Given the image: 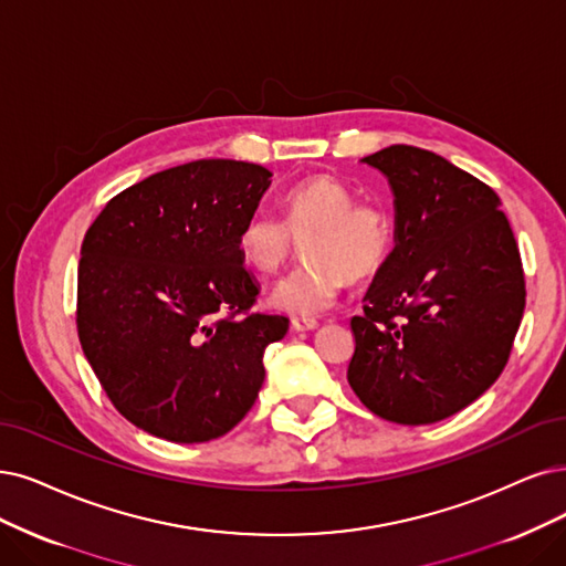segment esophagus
I'll return each instance as SVG.
<instances>
[{"mask_svg":"<svg viewBox=\"0 0 566 566\" xmlns=\"http://www.w3.org/2000/svg\"><path fill=\"white\" fill-rule=\"evenodd\" d=\"M317 326H319L317 319H305V317H294V319H291V328H294V331H312V328H317Z\"/></svg>","mask_w":566,"mask_h":566,"instance_id":"34e87169","label":"esophagus"}]
</instances>
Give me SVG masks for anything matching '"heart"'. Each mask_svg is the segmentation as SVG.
<instances>
[{
    "instance_id": "obj_1",
    "label": "heart",
    "mask_w": 566,
    "mask_h": 566,
    "mask_svg": "<svg viewBox=\"0 0 566 566\" xmlns=\"http://www.w3.org/2000/svg\"><path fill=\"white\" fill-rule=\"evenodd\" d=\"M305 238L307 265L270 291V305L312 319L338 301L349 282L382 272L396 247V221L380 200L357 193L331 175H312L284 196V219L254 209L238 233V254L259 275H272Z\"/></svg>"
}]
</instances>
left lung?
Wrapping results in <instances>:
<instances>
[{"instance_id": "1", "label": "left lung", "mask_w": 566, "mask_h": 566, "mask_svg": "<svg viewBox=\"0 0 566 566\" xmlns=\"http://www.w3.org/2000/svg\"><path fill=\"white\" fill-rule=\"evenodd\" d=\"M389 179L396 247L359 317L347 380L396 424H431L488 391L525 312V272L499 196L427 149L366 156Z\"/></svg>"}]
</instances>
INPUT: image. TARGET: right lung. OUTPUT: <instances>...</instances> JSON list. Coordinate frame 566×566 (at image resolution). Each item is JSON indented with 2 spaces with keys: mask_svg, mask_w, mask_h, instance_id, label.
<instances>
[{
  "mask_svg": "<svg viewBox=\"0 0 566 566\" xmlns=\"http://www.w3.org/2000/svg\"><path fill=\"white\" fill-rule=\"evenodd\" d=\"M270 172L193 160L125 188L81 244L78 340L114 408L146 433L205 443L233 429L289 319L251 312L259 284L238 233Z\"/></svg>",
  "mask_w": 566,
  "mask_h": 566,
  "instance_id": "obj_1",
  "label": "right lung"
}]
</instances>
